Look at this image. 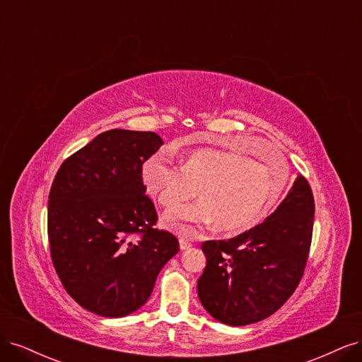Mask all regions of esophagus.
Listing matches in <instances>:
<instances>
[{"mask_svg":"<svg viewBox=\"0 0 362 362\" xmlns=\"http://www.w3.org/2000/svg\"><path fill=\"white\" fill-rule=\"evenodd\" d=\"M180 247H181V250H185V249H189V247H192V243L189 242L187 238H184V237H181L180 238Z\"/></svg>","mask_w":362,"mask_h":362,"instance_id":"obj_1","label":"esophagus"}]
</instances>
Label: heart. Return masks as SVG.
I'll list each match as a JSON object with an SVG mask.
<instances>
[{
	"instance_id": "heart-1",
	"label": "heart",
	"mask_w": 362,
	"mask_h": 362,
	"mask_svg": "<svg viewBox=\"0 0 362 362\" xmlns=\"http://www.w3.org/2000/svg\"><path fill=\"white\" fill-rule=\"evenodd\" d=\"M286 169L279 175L264 164L235 152L199 149L185 156L175 168L160 156L141 166L146 192L170 211L197 190L199 202L166 216V225L185 234L216 222L226 233H243L257 226L279 199L286 185Z\"/></svg>"
}]
</instances>
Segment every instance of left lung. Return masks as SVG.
<instances>
[{"instance_id":"8db88e82","label":"left lung","mask_w":362,"mask_h":362,"mask_svg":"<svg viewBox=\"0 0 362 362\" xmlns=\"http://www.w3.org/2000/svg\"><path fill=\"white\" fill-rule=\"evenodd\" d=\"M313 225V192L299 175L264 222L234 238L204 242L206 266L198 281L204 308L229 326L257 323L278 311L299 286Z\"/></svg>"}]
</instances>
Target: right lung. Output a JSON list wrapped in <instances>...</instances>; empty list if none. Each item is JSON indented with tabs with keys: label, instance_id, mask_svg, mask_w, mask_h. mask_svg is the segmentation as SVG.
<instances>
[{
	"label": "right lung",
	"instance_id": "add662e5",
	"mask_svg": "<svg viewBox=\"0 0 362 362\" xmlns=\"http://www.w3.org/2000/svg\"><path fill=\"white\" fill-rule=\"evenodd\" d=\"M163 145L152 131L110 129L63 161L51 185L52 264L71 298L103 317L144 306L178 238L154 228L141 166ZM141 238L131 240L130 235Z\"/></svg>",
	"mask_w": 362,
	"mask_h": 362
}]
</instances>
